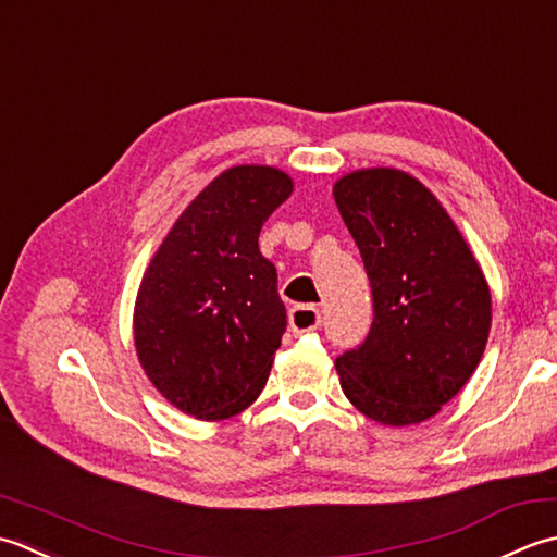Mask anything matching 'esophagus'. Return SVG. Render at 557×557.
Segmentation results:
<instances>
[{"label":"esophagus","instance_id":"esophagus-1","mask_svg":"<svg viewBox=\"0 0 557 557\" xmlns=\"http://www.w3.org/2000/svg\"><path fill=\"white\" fill-rule=\"evenodd\" d=\"M288 324L295 336L317 332L322 324V312L320 308H314V305H295L288 314Z\"/></svg>","mask_w":557,"mask_h":557}]
</instances>
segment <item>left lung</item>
<instances>
[{
    "label": "left lung",
    "instance_id": "obj_1",
    "mask_svg": "<svg viewBox=\"0 0 557 557\" xmlns=\"http://www.w3.org/2000/svg\"><path fill=\"white\" fill-rule=\"evenodd\" d=\"M372 288V326L336 358L342 389L382 425L433 418L479 368L491 288L433 191L404 170L368 168L334 185Z\"/></svg>",
    "mask_w": 557,
    "mask_h": 557
}]
</instances>
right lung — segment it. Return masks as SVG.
I'll list each match as a JSON object with an SVG mask.
<instances>
[{"label":"right lung","instance_id":"add662e5","mask_svg":"<svg viewBox=\"0 0 557 557\" xmlns=\"http://www.w3.org/2000/svg\"><path fill=\"white\" fill-rule=\"evenodd\" d=\"M290 191L278 168H228L180 213L141 278L136 356L153 387L199 421L245 411L269 380L286 308L259 231Z\"/></svg>","mask_w":557,"mask_h":557}]
</instances>
